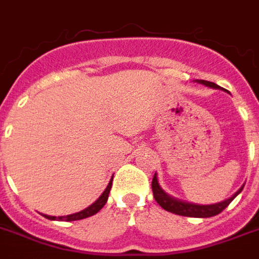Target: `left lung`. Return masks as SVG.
I'll list each match as a JSON object with an SVG mask.
<instances>
[{
    "label": "left lung",
    "instance_id": "1",
    "mask_svg": "<svg viewBox=\"0 0 259 259\" xmlns=\"http://www.w3.org/2000/svg\"><path fill=\"white\" fill-rule=\"evenodd\" d=\"M201 84H205L208 87H212V89H221L219 85L212 83V81H206V80H198ZM152 194H154V198L157 201L159 205L162 206L165 211L172 212V213H176V215H182V217H191V218H211L215 217L218 213L226 208V206L234 200V197L239 194L240 191L243 190V187L240 189L234 195H232L228 200L222 201V202H218V204H212V205H197V204H190V202H183V201L176 200V198H172L170 195H168L165 191L161 189V186L158 185L157 174L154 175L152 178Z\"/></svg>",
    "mask_w": 259,
    "mask_h": 259
}]
</instances>
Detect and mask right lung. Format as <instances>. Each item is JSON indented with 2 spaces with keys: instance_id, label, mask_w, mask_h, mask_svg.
I'll use <instances>...</instances> for the list:
<instances>
[{
  "instance_id": "obj_1",
  "label": "right lung",
  "mask_w": 259,
  "mask_h": 259,
  "mask_svg": "<svg viewBox=\"0 0 259 259\" xmlns=\"http://www.w3.org/2000/svg\"><path fill=\"white\" fill-rule=\"evenodd\" d=\"M111 186H112V180L109 182V185L107 186V189L102 193L101 197H100L94 204H91L90 206H87L85 209H83V211L80 212H76V213H72V215H66V217H58V219L59 221L70 222V221H80V219H84V218L96 215L97 212L100 211L102 206L105 205V202L108 201V195H109V191H111ZM46 218H47V219H57L55 217H47V215H46Z\"/></svg>"
}]
</instances>
